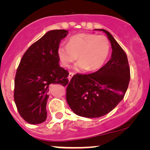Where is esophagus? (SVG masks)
Instances as JSON below:
<instances>
[{"label": "esophagus", "instance_id": "obj_1", "mask_svg": "<svg viewBox=\"0 0 150 150\" xmlns=\"http://www.w3.org/2000/svg\"><path fill=\"white\" fill-rule=\"evenodd\" d=\"M73 76H74V73H72V72H69V76H68V79H69V81H70L71 79V78H72Z\"/></svg>", "mask_w": 150, "mask_h": 150}]
</instances>
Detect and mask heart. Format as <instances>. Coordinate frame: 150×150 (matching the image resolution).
<instances>
[{
  "mask_svg": "<svg viewBox=\"0 0 150 150\" xmlns=\"http://www.w3.org/2000/svg\"><path fill=\"white\" fill-rule=\"evenodd\" d=\"M110 51L109 40L104 35L79 33L71 37L68 44H61L57 53L62 65L69 67L78 59L74 69L79 71L96 70L105 62Z\"/></svg>",
  "mask_w": 150,
  "mask_h": 150,
  "instance_id": "1",
  "label": "heart"
}]
</instances>
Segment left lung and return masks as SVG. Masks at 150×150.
I'll list each match as a JSON object with an SVG mask.
<instances>
[{
	"label": "left lung",
	"mask_w": 150,
	"mask_h": 150,
	"mask_svg": "<svg viewBox=\"0 0 150 150\" xmlns=\"http://www.w3.org/2000/svg\"><path fill=\"white\" fill-rule=\"evenodd\" d=\"M95 30L107 35L112 50L111 58L96 72L74 76L66 89V100L72 111L87 118L100 117L114 109L124 98L130 79L124 50L107 30Z\"/></svg>",
	"instance_id": "8db88e82"
}]
</instances>
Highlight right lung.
Instances as JSON below:
<instances>
[{"label":"right lung","instance_id":"add662e5","mask_svg":"<svg viewBox=\"0 0 150 150\" xmlns=\"http://www.w3.org/2000/svg\"><path fill=\"white\" fill-rule=\"evenodd\" d=\"M66 30H52L24 53L16 71L14 101L20 116L30 124L46 121L48 91L52 84L68 83L69 73L59 65L57 50Z\"/></svg>","mask_w":150,"mask_h":150}]
</instances>
